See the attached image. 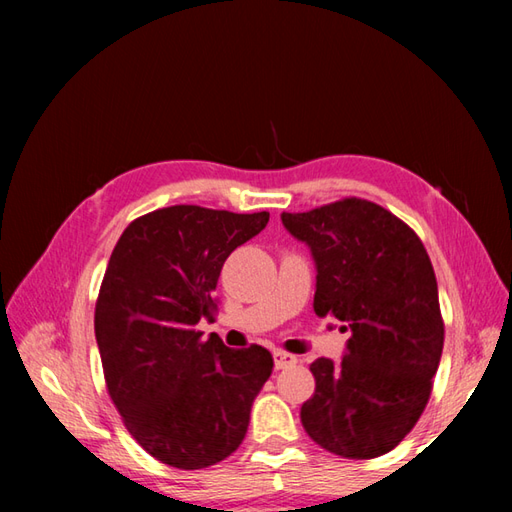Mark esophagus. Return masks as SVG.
<instances>
[{
    "mask_svg": "<svg viewBox=\"0 0 512 512\" xmlns=\"http://www.w3.org/2000/svg\"><path fill=\"white\" fill-rule=\"evenodd\" d=\"M297 361H299V358L295 354H288V352H281V350L275 352V367L277 369H288L292 365H297Z\"/></svg>",
    "mask_w": 512,
    "mask_h": 512,
    "instance_id": "34e87169",
    "label": "esophagus"
}]
</instances>
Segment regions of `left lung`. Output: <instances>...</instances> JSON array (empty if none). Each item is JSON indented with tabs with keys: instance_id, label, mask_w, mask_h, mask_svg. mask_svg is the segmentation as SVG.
I'll return each instance as SVG.
<instances>
[{
	"instance_id": "1",
	"label": "left lung",
	"mask_w": 512,
	"mask_h": 512,
	"mask_svg": "<svg viewBox=\"0 0 512 512\" xmlns=\"http://www.w3.org/2000/svg\"><path fill=\"white\" fill-rule=\"evenodd\" d=\"M281 222L317 262V317L352 330L339 363L310 365L317 387L301 407L303 429L341 458H378L416 427L440 365L444 321L427 248L361 198L281 213Z\"/></svg>"
}]
</instances>
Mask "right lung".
<instances>
[{"label":"right lung","instance_id":"right-lung-1","mask_svg":"<svg viewBox=\"0 0 512 512\" xmlns=\"http://www.w3.org/2000/svg\"><path fill=\"white\" fill-rule=\"evenodd\" d=\"M268 217L176 204L136 217L112 250L94 310L105 385L127 431L162 464L195 471L228 458L273 374L262 345L231 350L198 330L217 312L226 257Z\"/></svg>","mask_w":512,"mask_h":512}]
</instances>
